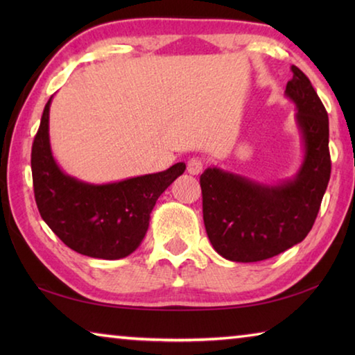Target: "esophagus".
<instances>
[{
    "label": "esophagus",
    "mask_w": 355,
    "mask_h": 355,
    "mask_svg": "<svg viewBox=\"0 0 355 355\" xmlns=\"http://www.w3.org/2000/svg\"><path fill=\"white\" fill-rule=\"evenodd\" d=\"M203 171V161L200 158H191L188 161V172L191 175H199Z\"/></svg>",
    "instance_id": "obj_1"
}]
</instances>
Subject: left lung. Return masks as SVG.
Masks as SVG:
<instances>
[{
	"label": "left lung",
	"instance_id": "left-lung-1",
	"mask_svg": "<svg viewBox=\"0 0 355 355\" xmlns=\"http://www.w3.org/2000/svg\"><path fill=\"white\" fill-rule=\"evenodd\" d=\"M285 97L296 107L302 161L290 180L268 184L208 167L200 177L209 243L230 261L268 260L309 235L330 178L329 117L313 86L293 65Z\"/></svg>",
	"mask_w": 355,
	"mask_h": 355
}]
</instances>
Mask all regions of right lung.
Returning a JSON list of instances; mask_svg holds the SVG:
<instances>
[{
    "instance_id": "obj_1",
    "label": "right lung",
    "mask_w": 355,
    "mask_h": 355,
    "mask_svg": "<svg viewBox=\"0 0 355 355\" xmlns=\"http://www.w3.org/2000/svg\"><path fill=\"white\" fill-rule=\"evenodd\" d=\"M51 100L42 114L31 153L34 196L42 219L78 254L101 260L128 257L146 236L158 197L182 175L186 164L101 184L71 177L53 156Z\"/></svg>"
}]
</instances>
